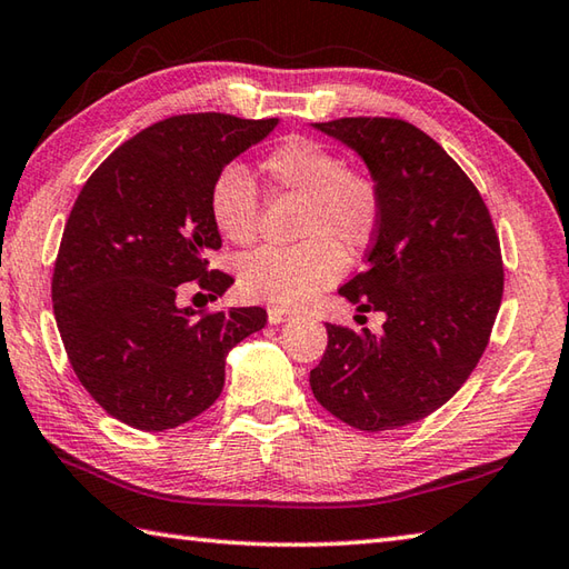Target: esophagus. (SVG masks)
Listing matches in <instances>:
<instances>
[{
    "instance_id": "obj_1",
    "label": "esophagus",
    "mask_w": 569,
    "mask_h": 569,
    "mask_svg": "<svg viewBox=\"0 0 569 569\" xmlns=\"http://www.w3.org/2000/svg\"><path fill=\"white\" fill-rule=\"evenodd\" d=\"M293 318V313L288 308H281V306H271L269 308V322L271 326H278V322H286V320H291Z\"/></svg>"
}]
</instances>
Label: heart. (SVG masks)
<instances>
[{"label":"heart","mask_w":569,"mask_h":569,"mask_svg":"<svg viewBox=\"0 0 569 569\" xmlns=\"http://www.w3.org/2000/svg\"><path fill=\"white\" fill-rule=\"evenodd\" d=\"M276 192L303 199L291 249H261L241 263L243 296L296 308L338 281L345 256L370 249L382 224V192L372 174L352 170L328 144L288 138L261 160ZM209 217L221 237L249 247L259 233V194L249 170L229 162L209 187Z\"/></svg>","instance_id":"b5f03b06"}]
</instances>
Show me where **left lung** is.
Returning a JSON list of instances; mask_svg holds the SVG:
<instances>
[{"instance_id": "left-lung-1", "label": "left lung", "mask_w": 569, "mask_h": 569, "mask_svg": "<svg viewBox=\"0 0 569 569\" xmlns=\"http://www.w3.org/2000/svg\"><path fill=\"white\" fill-rule=\"evenodd\" d=\"M316 128L358 150L380 184V231L340 296L387 320L377 336L328 322L310 387L352 429L415 425L459 392L491 340L503 300L491 211L447 150L402 118H338Z\"/></svg>"}]
</instances>
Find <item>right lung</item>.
I'll return each instance as SVG.
<instances>
[{
  "mask_svg": "<svg viewBox=\"0 0 569 569\" xmlns=\"http://www.w3.org/2000/svg\"><path fill=\"white\" fill-rule=\"evenodd\" d=\"M278 118L182 113L144 128L88 177L53 261V316L69 362L110 417L142 431L184 425L217 402L233 345L266 326L263 308L194 310L233 278L211 269L214 174ZM199 296V293H197Z\"/></svg>",
  "mask_w": 569,
  "mask_h": 569,
  "instance_id": "add662e5",
  "label": "right lung"
}]
</instances>
